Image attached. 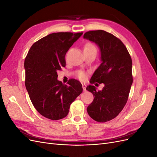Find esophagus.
Listing matches in <instances>:
<instances>
[{
  "label": "esophagus",
  "mask_w": 157,
  "mask_h": 157,
  "mask_svg": "<svg viewBox=\"0 0 157 157\" xmlns=\"http://www.w3.org/2000/svg\"><path fill=\"white\" fill-rule=\"evenodd\" d=\"M82 88H83V90H84V91H86V85L85 84H82Z\"/></svg>",
  "instance_id": "34e87169"
}]
</instances>
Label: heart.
Returning <instances> with one entry per match:
<instances>
[{
	"label": "heart",
	"instance_id": "obj_1",
	"mask_svg": "<svg viewBox=\"0 0 157 157\" xmlns=\"http://www.w3.org/2000/svg\"><path fill=\"white\" fill-rule=\"evenodd\" d=\"M92 50H96V47L92 42H88L84 46V51H92ZM78 77L80 78H84V74L82 71H79L78 72Z\"/></svg>",
	"mask_w": 157,
	"mask_h": 157
}]
</instances>
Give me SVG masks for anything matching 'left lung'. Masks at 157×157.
I'll list each match as a JSON object with an SVG mask.
<instances>
[{
	"instance_id": "1",
	"label": "left lung",
	"mask_w": 157,
	"mask_h": 157,
	"mask_svg": "<svg viewBox=\"0 0 157 157\" xmlns=\"http://www.w3.org/2000/svg\"><path fill=\"white\" fill-rule=\"evenodd\" d=\"M84 38L98 44L101 52V63L90 82L105 85L100 91H96L93 85L86 87L94 95L87 112L94 121L105 122L118 116L128 101L133 82L132 58L123 42L111 33L90 31L84 33Z\"/></svg>"
}]
</instances>
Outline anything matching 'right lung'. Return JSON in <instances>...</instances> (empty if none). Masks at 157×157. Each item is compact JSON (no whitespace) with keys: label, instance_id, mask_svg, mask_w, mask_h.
Masks as SVG:
<instances>
[{"label":"right lung","instance_id":"right-lung-1","mask_svg":"<svg viewBox=\"0 0 157 157\" xmlns=\"http://www.w3.org/2000/svg\"><path fill=\"white\" fill-rule=\"evenodd\" d=\"M82 33H52L35 42L25 59V84L31 101L49 119L65 118L71 104L82 92L78 80L71 78L66 85L58 80L57 73L65 67L66 53Z\"/></svg>","mask_w":157,"mask_h":157}]
</instances>
